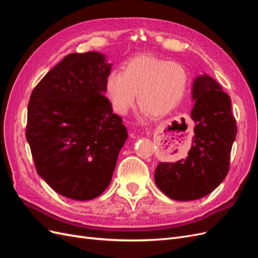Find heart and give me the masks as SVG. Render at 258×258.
Segmentation results:
<instances>
[{
  "label": "heart",
  "mask_w": 258,
  "mask_h": 258,
  "mask_svg": "<svg viewBox=\"0 0 258 258\" xmlns=\"http://www.w3.org/2000/svg\"><path fill=\"white\" fill-rule=\"evenodd\" d=\"M187 87L188 73L181 63L153 54H140L122 66L121 73H108L104 91L117 114H127L135 105L138 93L144 116L162 117L181 103Z\"/></svg>",
  "instance_id": "1"
}]
</instances>
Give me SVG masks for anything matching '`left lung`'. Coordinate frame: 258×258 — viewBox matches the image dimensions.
Returning a JSON list of instances; mask_svg holds the SVG:
<instances>
[{"label":"left lung","mask_w":258,"mask_h":258,"mask_svg":"<svg viewBox=\"0 0 258 258\" xmlns=\"http://www.w3.org/2000/svg\"><path fill=\"white\" fill-rule=\"evenodd\" d=\"M191 96L195 136L187 157L161 162L155 170L158 188L177 201L200 199L224 181L237 135L230 97L215 80L208 74L198 75L192 82Z\"/></svg>","instance_id":"obj_1"}]
</instances>
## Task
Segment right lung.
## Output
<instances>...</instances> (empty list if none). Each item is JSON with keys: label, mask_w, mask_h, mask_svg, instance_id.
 Returning <instances> with one entry per match:
<instances>
[{"label": "right lung", "mask_w": 258, "mask_h": 258, "mask_svg": "<svg viewBox=\"0 0 258 258\" xmlns=\"http://www.w3.org/2000/svg\"><path fill=\"white\" fill-rule=\"evenodd\" d=\"M111 69L103 53H70L31 93L26 137L36 171L70 199L91 200L107 188L128 139L104 96Z\"/></svg>", "instance_id": "right-lung-1"}]
</instances>
